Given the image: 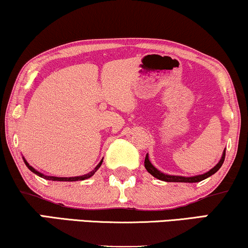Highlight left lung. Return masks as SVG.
<instances>
[{
	"label": "left lung",
	"instance_id": "obj_1",
	"mask_svg": "<svg viewBox=\"0 0 248 248\" xmlns=\"http://www.w3.org/2000/svg\"><path fill=\"white\" fill-rule=\"evenodd\" d=\"M224 159H225V150H224V153H223V156H222V158H220L218 164H217L214 169H211L210 171L204 173V174L195 175V177H179V175L164 174V173L158 171V170L155 168L153 164L150 163L148 155L145 156L144 166H145V169H147V171L150 173L151 175H154L155 178L159 179V180L168 181V183H199V181L204 180V179H207L208 177H210V175H213L214 173H216L217 171H218V170L220 169V166H222V164L224 163Z\"/></svg>",
	"mask_w": 248,
	"mask_h": 248
}]
</instances>
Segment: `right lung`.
<instances>
[{
	"instance_id": "1",
	"label": "right lung",
	"mask_w": 248,
	"mask_h": 248,
	"mask_svg": "<svg viewBox=\"0 0 248 248\" xmlns=\"http://www.w3.org/2000/svg\"><path fill=\"white\" fill-rule=\"evenodd\" d=\"M24 162H25L26 166H28L30 171H32L33 173H35V174L39 175V177H41V178H44V179H47V180H53V181H78V180H85V179L92 177V175H93L94 173L97 172V170L100 168V165H101V163H103V160H100V163L98 164L97 166H95L94 170H92V171L90 173H88V174L80 175V177H73V178H59V177H50V175H44L43 173L38 172L37 170H34L31 165H29V163L26 162L25 159H24Z\"/></svg>"
}]
</instances>
